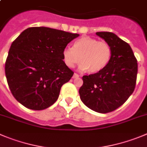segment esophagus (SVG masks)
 I'll use <instances>...</instances> for the list:
<instances>
[{
  "instance_id": "esophagus-1",
  "label": "esophagus",
  "mask_w": 147,
  "mask_h": 147,
  "mask_svg": "<svg viewBox=\"0 0 147 147\" xmlns=\"http://www.w3.org/2000/svg\"><path fill=\"white\" fill-rule=\"evenodd\" d=\"M78 77H79V75H78L77 73H74L73 76H72V78H78Z\"/></svg>"
}]
</instances>
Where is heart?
<instances>
[{
	"label": "heart",
	"mask_w": 147,
	"mask_h": 147,
	"mask_svg": "<svg viewBox=\"0 0 147 147\" xmlns=\"http://www.w3.org/2000/svg\"><path fill=\"white\" fill-rule=\"evenodd\" d=\"M63 59L68 67H74L81 61L78 69L97 73L105 69L112 57L107 42L90 37H83L75 41L74 48L67 46L63 50Z\"/></svg>",
	"instance_id": "b5f03b06"
}]
</instances>
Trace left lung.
Returning <instances> with one entry per match:
<instances>
[{
	"label": "left lung",
	"mask_w": 147,
	"mask_h": 147,
	"mask_svg": "<svg viewBox=\"0 0 147 147\" xmlns=\"http://www.w3.org/2000/svg\"><path fill=\"white\" fill-rule=\"evenodd\" d=\"M109 45L112 57L105 69L83 77L79 89L83 103L89 109L107 113L123 105L134 92L138 72L137 60L128 43L115 33L98 32Z\"/></svg>",
	"instance_id": "8db88e82"
}]
</instances>
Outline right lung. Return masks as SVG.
Returning <instances> with one entry per match:
<instances>
[{
    "label": "right lung",
    "instance_id": "right-lung-1",
    "mask_svg": "<svg viewBox=\"0 0 147 147\" xmlns=\"http://www.w3.org/2000/svg\"><path fill=\"white\" fill-rule=\"evenodd\" d=\"M79 34L46 27H30L12 42L5 64L9 87L20 104L33 110L53 105L74 72L63 50Z\"/></svg>",
    "mask_w": 147,
    "mask_h": 147
}]
</instances>
